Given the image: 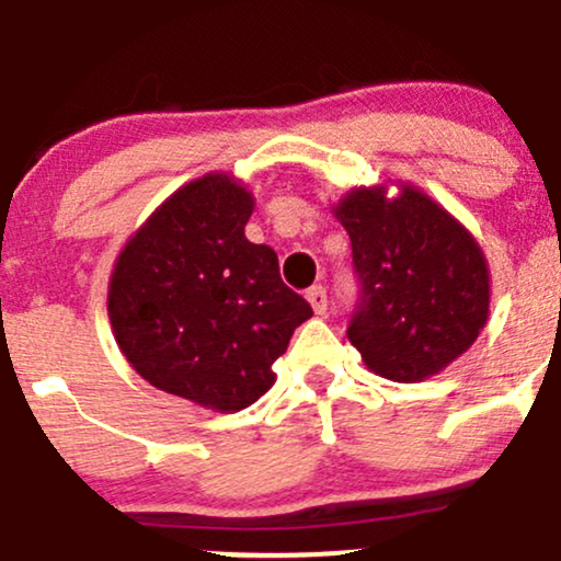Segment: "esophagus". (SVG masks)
<instances>
[{"instance_id":"34e87169","label":"esophagus","mask_w":561,"mask_h":561,"mask_svg":"<svg viewBox=\"0 0 561 561\" xmlns=\"http://www.w3.org/2000/svg\"><path fill=\"white\" fill-rule=\"evenodd\" d=\"M309 304H312V309L317 314H325L328 312V293L325 287H312V290L307 293Z\"/></svg>"}]
</instances>
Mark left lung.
I'll return each mask as SVG.
<instances>
[{"label": "left lung", "mask_w": 561, "mask_h": 561, "mask_svg": "<svg viewBox=\"0 0 561 561\" xmlns=\"http://www.w3.org/2000/svg\"><path fill=\"white\" fill-rule=\"evenodd\" d=\"M333 206L353 244L360 304L347 339L375 375L423 382L467 353L489 320V260L454 214L399 181Z\"/></svg>", "instance_id": "1"}]
</instances>
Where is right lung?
I'll use <instances>...</instances> for the list:
<instances>
[{
    "label": "right lung",
    "mask_w": 561,
    "mask_h": 561,
    "mask_svg": "<svg viewBox=\"0 0 561 561\" xmlns=\"http://www.w3.org/2000/svg\"><path fill=\"white\" fill-rule=\"evenodd\" d=\"M252 192L214 171L179 186L127 239L107 317L135 371L165 393L239 412L274 386V360L312 307L282 282L276 252L244 228Z\"/></svg>",
    "instance_id": "add662e5"
}]
</instances>
